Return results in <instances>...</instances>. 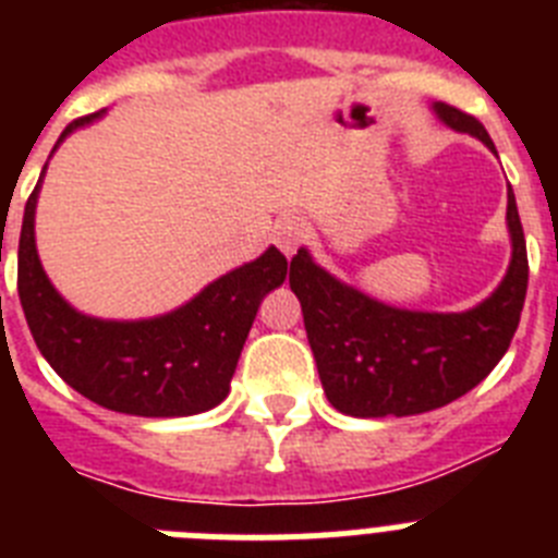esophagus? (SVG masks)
Wrapping results in <instances>:
<instances>
[{"label": "esophagus", "mask_w": 558, "mask_h": 558, "mask_svg": "<svg viewBox=\"0 0 558 558\" xmlns=\"http://www.w3.org/2000/svg\"><path fill=\"white\" fill-rule=\"evenodd\" d=\"M304 223L299 218H282L274 226V243L279 245L284 256H293L295 248L302 245Z\"/></svg>", "instance_id": "1"}]
</instances>
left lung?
<instances>
[{
  "mask_svg": "<svg viewBox=\"0 0 558 558\" xmlns=\"http://www.w3.org/2000/svg\"><path fill=\"white\" fill-rule=\"evenodd\" d=\"M433 113L497 153L475 117L447 102H433ZM506 226L509 270L489 299L463 313H425L377 302L335 279L307 248H299L290 259V290L302 302L310 349L335 411L357 418L436 411L472 391L500 363L529 290V254L511 190Z\"/></svg>",
  "mask_w": 558,
  "mask_h": 558,
  "instance_id": "left-lung-1",
  "label": "left lung"
}]
</instances>
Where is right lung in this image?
<instances>
[{"instance_id": "add662e5", "label": "right lung", "mask_w": 558, "mask_h": 558, "mask_svg": "<svg viewBox=\"0 0 558 558\" xmlns=\"http://www.w3.org/2000/svg\"><path fill=\"white\" fill-rule=\"evenodd\" d=\"M102 113L72 122L58 145ZM44 172L24 206L19 236V299L44 360L66 386L108 411L172 418L220 405L256 310L288 276L282 251L270 245L254 263L229 270L165 315L140 322L95 318L58 293L38 259L36 204Z\"/></svg>"}]
</instances>
